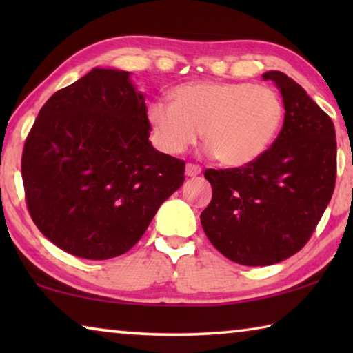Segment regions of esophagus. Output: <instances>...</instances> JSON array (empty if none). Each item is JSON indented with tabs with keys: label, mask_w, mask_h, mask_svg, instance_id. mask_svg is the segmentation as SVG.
I'll return each instance as SVG.
<instances>
[{
	"label": "esophagus",
	"mask_w": 353,
	"mask_h": 353,
	"mask_svg": "<svg viewBox=\"0 0 353 353\" xmlns=\"http://www.w3.org/2000/svg\"><path fill=\"white\" fill-rule=\"evenodd\" d=\"M201 166L199 165H194V163H188L187 166H185V174H187L188 177H194L201 174Z\"/></svg>",
	"instance_id": "esophagus-1"
}]
</instances>
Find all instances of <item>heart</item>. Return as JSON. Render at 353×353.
Wrapping results in <instances>:
<instances>
[{"label":"heart","instance_id":"b5f03b06","mask_svg":"<svg viewBox=\"0 0 353 353\" xmlns=\"http://www.w3.org/2000/svg\"><path fill=\"white\" fill-rule=\"evenodd\" d=\"M172 103L155 99L148 123L155 145L170 155L183 154L199 140L225 166L255 162L276 139L283 104L266 85L249 82H190L171 92Z\"/></svg>","mask_w":353,"mask_h":353}]
</instances>
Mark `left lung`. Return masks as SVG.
<instances>
[{"mask_svg": "<svg viewBox=\"0 0 353 353\" xmlns=\"http://www.w3.org/2000/svg\"><path fill=\"white\" fill-rule=\"evenodd\" d=\"M276 82L285 119L266 152L241 168L207 170L212 202L201 213L210 243L244 266H268L305 246L332 199L336 134L330 117L282 71Z\"/></svg>", "mask_w": 353, "mask_h": 353, "instance_id": "left-lung-1", "label": "left lung"}]
</instances>
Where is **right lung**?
Wrapping results in <instances>:
<instances>
[{
	"instance_id": "1",
	"label": "right lung",
	"mask_w": 353,
	"mask_h": 353,
	"mask_svg": "<svg viewBox=\"0 0 353 353\" xmlns=\"http://www.w3.org/2000/svg\"><path fill=\"white\" fill-rule=\"evenodd\" d=\"M145 97L128 71L93 68L46 101L21 157L35 225L65 252H128L185 181V162L149 141Z\"/></svg>"
}]
</instances>
